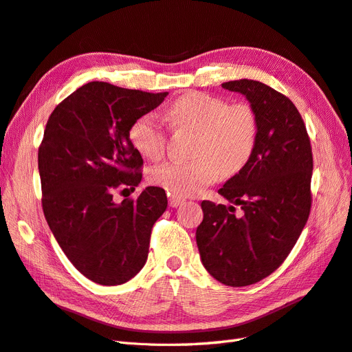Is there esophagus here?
<instances>
[{"instance_id":"esophagus-1","label":"esophagus","mask_w":352,"mask_h":352,"mask_svg":"<svg viewBox=\"0 0 352 352\" xmlns=\"http://www.w3.org/2000/svg\"><path fill=\"white\" fill-rule=\"evenodd\" d=\"M184 198H180V197H177V195H170L168 197V206L170 207H179V206H182L184 204Z\"/></svg>"}]
</instances>
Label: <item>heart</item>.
I'll return each instance as SVG.
<instances>
[{
    "label": "heart",
    "instance_id": "heart-1",
    "mask_svg": "<svg viewBox=\"0 0 352 352\" xmlns=\"http://www.w3.org/2000/svg\"><path fill=\"white\" fill-rule=\"evenodd\" d=\"M167 116L176 129L197 133L194 160L170 162L151 170V182L172 195H195L220 173H239L257 145L258 117L250 102L229 104L216 95L189 92L170 105ZM129 138L135 150L148 160H158L166 153L167 131L154 114L138 117Z\"/></svg>",
    "mask_w": 352,
    "mask_h": 352
}]
</instances>
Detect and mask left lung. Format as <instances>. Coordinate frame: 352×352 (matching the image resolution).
Wrapping results in <instances>:
<instances>
[{"mask_svg":"<svg viewBox=\"0 0 352 352\" xmlns=\"http://www.w3.org/2000/svg\"><path fill=\"white\" fill-rule=\"evenodd\" d=\"M258 117L257 145L248 164L219 189L239 205L202 201L197 245L207 272L228 286H247L267 278L286 260L311 210L313 153L300 111L286 95L258 80H230Z\"/></svg>","mask_w":352,"mask_h":352,"instance_id":"left-lung-1","label":"left lung"}]
</instances>
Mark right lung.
I'll return each mask as SVG.
<instances>
[{
    "label": "right lung",
    "instance_id": "add662e5",
    "mask_svg": "<svg viewBox=\"0 0 352 352\" xmlns=\"http://www.w3.org/2000/svg\"><path fill=\"white\" fill-rule=\"evenodd\" d=\"M151 94L89 82L51 113L38 151L42 210L63 252L89 280L114 286L144 267L151 229L167 208L164 189L138 198L113 194L141 182L144 160L131 142L132 123L164 101Z\"/></svg>",
    "mask_w": 352,
    "mask_h": 352
}]
</instances>
